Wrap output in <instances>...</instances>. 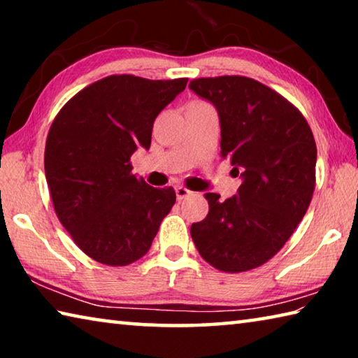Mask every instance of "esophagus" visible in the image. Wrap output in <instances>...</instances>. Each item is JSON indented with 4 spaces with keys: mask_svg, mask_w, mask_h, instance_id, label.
<instances>
[{
    "mask_svg": "<svg viewBox=\"0 0 358 358\" xmlns=\"http://www.w3.org/2000/svg\"><path fill=\"white\" fill-rule=\"evenodd\" d=\"M175 192H177V199H178V201H183V199L189 197L191 194H192V191H189V189H187V187H185V186H177V187H175Z\"/></svg>",
    "mask_w": 358,
    "mask_h": 358,
    "instance_id": "obj_1",
    "label": "esophagus"
}]
</instances>
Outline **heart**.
<instances>
[{"label":"heart","mask_w":358,"mask_h":358,"mask_svg":"<svg viewBox=\"0 0 358 358\" xmlns=\"http://www.w3.org/2000/svg\"><path fill=\"white\" fill-rule=\"evenodd\" d=\"M189 104H202L201 101H192V102H189Z\"/></svg>","instance_id":"b5f03b06"}]
</instances>
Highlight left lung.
I'll list each match as a JSON object with an SVG mask.
<instances>
[{
  "mask_svg": "<svg viewBox=\"0 0 358 358\" xmlns=\"http://www.w3.org/2000/svg\"><path fill=\"white\" fill-rule=\"evenodd\" d=\"M189 88L216 107L221 155L241 178L238 196L207 192L208 215L191 226L201 256L226 273L248 271L286 245L316 186L317 148L301 112L243 76L194 78Z\"/></svg>",
  "mask_w": 358,
  "mask_h": 358,
  "instance_id": "left-lung-1",
  "label": "left lung"
}]
</instances>
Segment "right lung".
Masks as SVG:
<instances>
[{"label": "right lung", "instance_id": "right-lung-1", "mask_svg": "<svg viewBox=\"0 0 358 358\" xmlns=\"http://www.w3.org/2000/svg\"><path fill=\"white\" fill-rule=\"evenodd\" d=\"M186 83L108 76L78 92L53 120L44 155L53 208L74 243L101 264L143 257L173 207V187L132 175L131 156L150 148L156 117Z\"/></svg>", "mask_w": 358, "mask_h": 358}]
</instances>
